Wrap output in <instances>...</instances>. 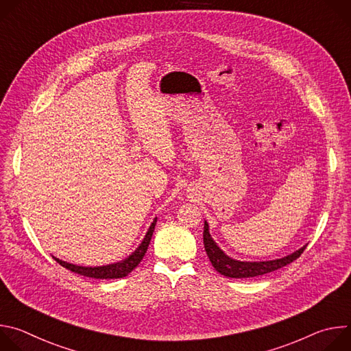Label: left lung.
Returning <instances> with one entry per match:
<instances>
[{
    "label": "left lung",
    "mask_w": 351,
    "mask_h": 351,
    "mask_svg": "<svg viewBox=\"0 0 351 351\" xmlns=\"http://www.w3.org/2000/svg\"><path fill=\"white\" fill-rule=\"evenodd\" d=\"M204 247L207 256L213 264V267L223 276L228 278H236V279H243V278H254L260 275H265L269 272H274L282 267L289 265L294 260H297L302 253L304 252V248L307 247L303 245L302 248L295 250L291 254L276 258V260H268V261H240L229 257L223 250L215 243L210 233V225L207 221H204Z\"/></svg>",
    "instance_id": "8db88e82"
}]
</instances>
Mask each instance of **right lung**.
<instances>
[{"label": "right lung", "mask_w": 351, "mask_h": 351, "mask_svg": "<svg viewBox=\"0 0 351 351\" xmlns=\"http://www.w3.org/2000/svg\"><path fill=\"white\" fill-rule=\"evenodd\" d=\"M156 225H157V217L154 218L152 225H149L144 239L136 247L134 252L132 254H129L126 258H123V260H121L118 263H114V264L101 265V267H83V265H75V264L62 261V260H60L57 257H53V258L57 263H60L64 268H66V269H69V271H72L75 274L87 276V278H94V279H119V278H123L128 274H130L140 264V261L145 256V252H147V248H148L149 240H152V237H153V232H154Z\"/></svg>", "instance_id": "1"}]
</instances>
